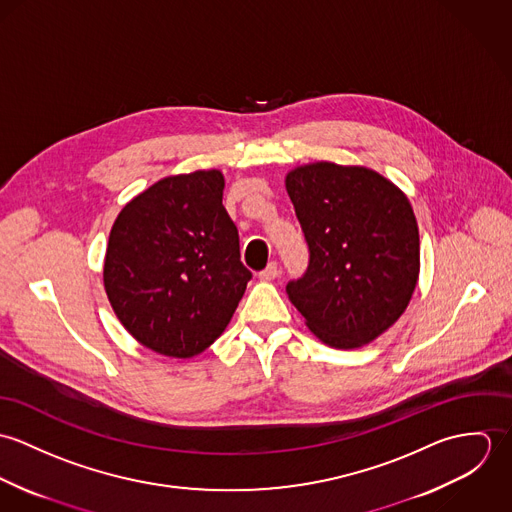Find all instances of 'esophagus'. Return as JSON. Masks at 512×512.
I'll list each match as a JSON object with an SVG mask.
<instances>
[{
  "mask_svg": "<svg viewBox=\"0 0 512 512\" xmlns=\"http://www.w3.org/2000/svg\"><path fill=\"white\" fill-rule=\"evenodd\" d=\"M278 276H280V268H278L276 262H270V264L266 266V270H262V272L258 274V278L264 280V282H272V280H276Z\"/></svg>",
  "mask_w": 512,
  "mask_h": 512,
  "instance_id": "1",
  "label": "esophagus"
}]
</instances>
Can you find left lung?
I'll return each mask as SVG.
<instances>
[{
	"instance_id": "left-lung-1",
	"label": "left lung",
	"mask_w": 512,
	"mask_h": 512,
	"mask_svg": "<svg viewBox=\"0 0 512 512\" xmlns=\"http://www.w3.org/2000/svg\"><path fill=\"white\" fill-rule=\"evenodd\" d=\"M309 266L286 286L309 331L359 349L406 311L420 276V234L408 197L363 165L315 161L286 175Z\"/></svg>"
}]
</instances>
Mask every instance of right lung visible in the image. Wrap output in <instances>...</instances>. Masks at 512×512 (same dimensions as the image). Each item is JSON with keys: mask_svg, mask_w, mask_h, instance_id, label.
Wrapping results in <instances>:
<instances>
[{"mask_svg": "<svg viewBox=\"0 0 512 512\" xmlns=\"http://www.w3.org/2000/svg\"><path fill=\"white\" fill-rule=\"evenodd\" d=\"M222 189L219 169L163 177L110 230L104 290L126 331L159 355L191 359L211 347L252 278Z\"/></svg>", "mask_w": 512, "mask_h": 512, "instance_id": "right-lung-1", "label": "right lung"}]
</instances>
